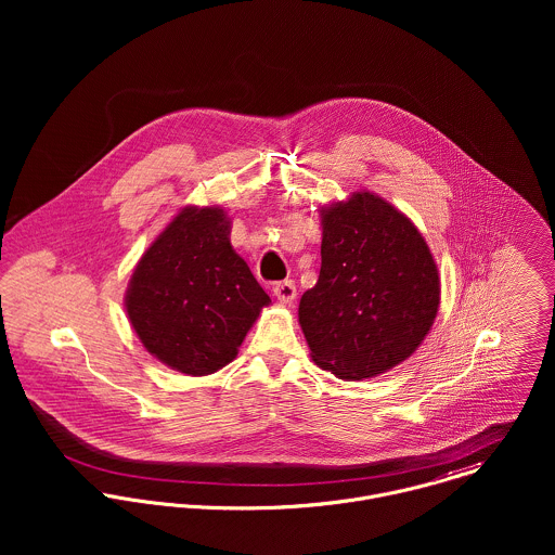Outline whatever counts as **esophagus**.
Segmentation results:
<instances>
[{
	"label": "esophagus",
	"instance_id": "34e87169",
	"mask_svg": "<svg viewBox=\"0 0 555 555\" xmlns=\"http://www.w3.org/2000/svg\"><path fill=\"white\" fill-rule=\"evenodd\" d=\"M273 295L278 297L280 304H293L295 297H297V286L293 280H284V282H278L273 286Z\"/></svg>",
	"mask_w": 555,
	"mask_h": 555
}]
</instances>
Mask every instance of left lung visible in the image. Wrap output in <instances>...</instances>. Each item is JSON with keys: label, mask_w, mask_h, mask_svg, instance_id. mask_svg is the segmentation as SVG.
I'll use <instances>...</instances> for the list:
<instances>
[{"label": "left lung", "mask_w": 555, "mask_h": 555, "mask_svg": "<svg viewBox=\"0 0 555 555\" xmlns=\"http://www.w3.org/2000/svg\"><path fill=\"white\" fill-rule=\"evenodd\" d=\"M320 275L299 304L318 367L363 380L405 361L429 333L440 275L418 229L372 192L320 211Z\"/></svg>", "instance_id": "left-lung-1"}]
</instances>
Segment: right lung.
Masks as SVG:
<instances>
[{"label": "right lung", "instance_id": "1", "mask_svg": "<svg viewBox=\"0 0 555 555\" xmlns=\"http://www.w3.org/2000/svg\"><path fill=\"white\" fill-rule=\"evenodd\" d=\"M269 295L231 245L220 207H185L141 256L126 312L150 354L164 365L207 376L237 357Z\"/></svg>", "mask_w": 555, "mask_h": 555}]
</instances>
